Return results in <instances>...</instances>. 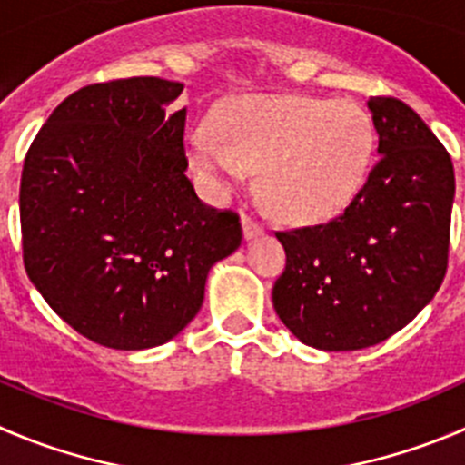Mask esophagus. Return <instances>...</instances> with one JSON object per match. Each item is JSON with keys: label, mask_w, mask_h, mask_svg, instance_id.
Here are the masks:
<instances>
[{"label": "esophagus", "mask_w": 465, "mask_h": 465, "mask_svg": "<svg viewBox=\"0 0 465 465\" xmlns=\"http://www.w3.org/2000/svg\"><path fill=\"white\" fill-rule=\"evenodd\" d=\"M242 232H244V240L251 242V240H255V237L262 235L264 228L258 223V221H253V219H249V216H244V219H242Z\"/></svg>", "instance_id": "34e87169"}]
</instances>
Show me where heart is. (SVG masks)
<instances>
[{
  "label": "heart",
  "instance_id": "b5f03b06",
  "mask_svg": "<svg viewBox=\"0 0 465 465\" xmlns=\"http://www.w3.org/2000/svg\"><path fill=\"white\" fill-rule=\"evenodd\" d=\"M372 145L358 104L308 95L235 97L216 112L214 130L187 136L192 169L212 196H232L258 171L264 201L294 223L347 210L368 180Z\"/></svg>",
  "mask_w": 465,
  "mask_h": 465
}]
</instances>
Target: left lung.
I'll return each mask as SVG.
<instances>
[{
    "label": "left lung",
    "mask_w": 465,
    "mask_h": 465,
    "mask_svg": "<svg viewBox=\"0 0 465 465\" xmlns=\"http://www.w3.org/2000/svg\"><path fill=\"white\" fill-rule=\"evenodd\" d=\"M379 162L351 205L322 225L276 232L287 264L276 315L322 351H356L404 329L448 269L454 169L422 118L395 97H370Z\"/></svg>",
    "instance_id": "8db88e82"
}]
</instances>
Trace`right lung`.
<instances>
[{"mask_svg": "<svg viewBox=\"0 0 465 465\" xmlns=\"http://www.w3.org/2000/svg\"><path fill=\"white\" fill-rule=\"evenodd\" d=\"M184 84H91L52 112L25 159V269L52 311L123 351L173 340L201 311L207 273L242 244L240 219L187 178Z\"/></svg>", "mask_w": 465, "mask_h": 465, "instance_id": "right-lung-1", "label": "right lung"}]
</instances>
